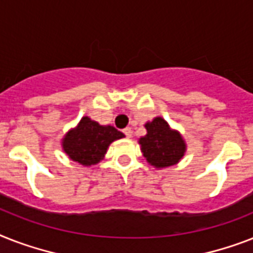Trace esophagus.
<instances>
[{
  "instance_id": "1",
  "label": "esophagus",
  "mask_w": 253,
  "mask_h": 253,
  "mask_svg": "<svg viewBox=\"0 0 253 253\" xmlns=\"http://www.w3.org/2000/svg\"><path fill=\"white\" fill-rule=\"evenodd\" d=\"M123 133H125L127 137H131L132 136V130H131L130 127H127V128H125V130H123Z\"/></svg>"
}]
</instances>
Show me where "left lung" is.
Returning <instances> with one entry per match:
<instances>
[{
	"instance_id": "8db88e82",
	"label": "left lung",
	"mask_w": 253,
	"mask_h": 253,
	"mask_svg": "<svg viewBox=\"0 0 253 253\" xmlns=\"http://www.w3.org/2000/svg\"><path fill=\"white\" fill-rule=\"evenodd\" d=\"M147 135L139 139L141 152L148 164L156 169L173 166L186 153V143L178 131L171 130L164 118L156 117L144 125Z\"/></svg>"
}]
</instances>
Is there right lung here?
<instances>
[{
  "instance_id": "add662e5",
  "label": "right lung",
  "mask_w": 253,
  "mask_h": 253,
  "mask_svg": "<svg viewBox=\"0 0 253 253\" xmlns=\"http://www.w3.org/2000/svg\"><path fill=\"white\" fill-rule=\"evenodd\" d=\"M121 137L125 135L113 126H101L89 117H83L78 126L65 135L62 148L73 161L91 166L101 161L109 145Z\"/></svg>"
}]
</instances>
